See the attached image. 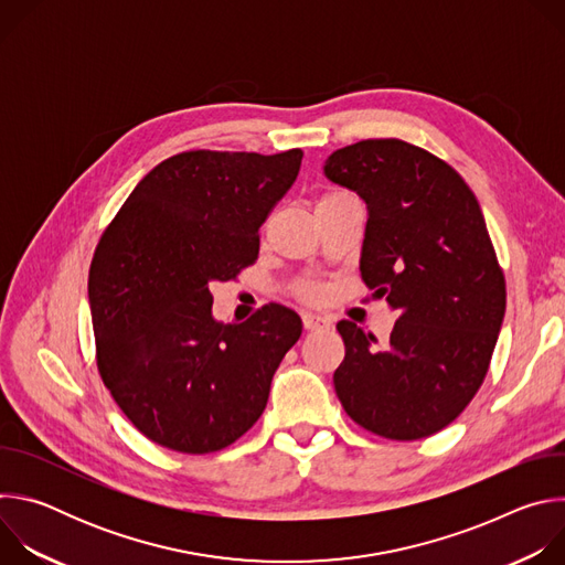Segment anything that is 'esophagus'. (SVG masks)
I'll list each match as a JSON object with an SVG mask.
<instances>
[{"label":"esophagus","mask_w":565,"mask_h":565,"mask_svg":"<svg viewBox=\"0 0 565 565\" xmlns=\"http://www.w3.org/2000/svg\"><path fill=\"white\" fill-rule=\"evenodd\" d=\"M301 321H303V329L306 331H319V329H329L331 327V319L321 317L317 312H303Z\"/></svg>","instance_id":"1"}]
</instances>
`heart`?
Instances as JSON below:
<instances>
[{"mask_svg": "<svg viewBox=\"0 0 565 565\" xmlns=\"http://www.w3.org/2000/svg\"><path fill=\"white\" fill-rule=\"evenodd\" d=\"M338 196H347V194H329V196H324V199H338ZM324 199H321V201H324ZM301 295H303L306 299H319V297H321V290H319L317 286L308 284V286H303Z\"/></svg>", "mask_w": 565, "mask_h": 565, "instance_id": "b5f03b06", "label": "heart"}]
</instances>
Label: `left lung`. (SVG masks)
Segmentation results:
<instances>
[{
    "instance_id": "1",
    "label": "left lung",
    "mask_w": 565,
    "mask_h": 565,
    "mask_svg": "<svg viewBox=\"0 0 565 565\" xmlns=\"http://www.w3.org/2000/svg\"><path fill=\"white\" fill-rule=\"evenodd\" d=\"M324 174L369 210L360 257L373 297L397 321L384 349L358 324L333 382L366 431L418 440L445 429L480 388L505 315V277L480 205L438 156L397 138L333 151Z\"/></svg>"
}]
</instances>
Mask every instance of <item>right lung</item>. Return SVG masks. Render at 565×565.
I'll use <instances>...</instances> for the list:
<instances>
[{"label":"right lung","mask_w":565,"mask_h":565,"mask_svg":"<svg viewBox=\"0 0 565 565\" xmlns=\"http://www.w3.org/2000/svg\"><path fill=\"white\" fill-rule=\"evenodd\" d=\"M301 149L183 151L156 166L109 223L89 268L105 386L151 443L212 454L264 414L301 319L268 303L244 324L212 317V281L259 255V227L299 174Z\"/></svg>","instance_id":"right-lung-1"}]
</instances>
